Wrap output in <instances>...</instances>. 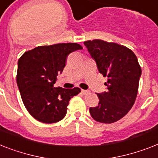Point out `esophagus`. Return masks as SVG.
I'll return each mask as SVG.
<instances>
[{
	"mask_svg": "<svg viewBox=\"0 0 158 158\" xmlns=\"http://www.w3.org/2000/svg\"><path fill=\"white\" fill-rule=\"evenodd\" d=\"M82 93H83V94H84V95H87V94H89V93H90V92H89V91H88V90H83V89H82Z\"/></svg>",
	"mask_w": 158,
	"mask_h": 158,
	"instance_id": "1",
	"label": "esophagus"
}]
</instances>
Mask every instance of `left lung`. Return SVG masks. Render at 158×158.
<instances>
[{
	"label": "left lung",
	"instance_id": "obj_1",
	"mask_svg": "<svg viewBox=\"0 0 158 158\" xmlns=\"http://www.w3.org/2000/svg\"><path fill=\"white\" fill-rule=\"evenodd\" d=\"M104 77L106 92L97 93L99 104L89 109L97 122L113 123L123 118L136 99L141 68L134 52L126 46L101 40L83 42Z\"/></svg>",
	"mask_w": 158,
	"mask_h": 158
}]
</instances>
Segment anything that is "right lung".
<instances>
[{"label": "right lung", "mask_w": 158, "mask_h": 158, "mask_svg": "<svg viewBox=\"0 0 158 158\" xmlns=\"http://www.w3.org/2000/svg\"><path fill=\"white\" fill-rule=\"evenodd\" d=\"M83 49L77 43L39 46L25 52L18 61L17 84L30 114L44 123H54L66 114L70 100L79 88H54L57 76L63 71L67 56Z\"/></svg>", "instance_id": "obj_1"}]
</instances>
